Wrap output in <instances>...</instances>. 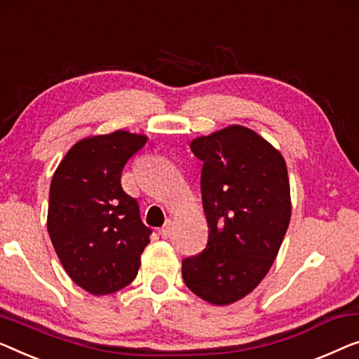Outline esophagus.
Wrapping results in <instances>:
<instances>
[{
    "mask_svg": "<svg viewBox=\"0 0 359 359\" xmlns=\"http://www.w3.org/2000/svg\"><path fill=\"white\" fill-rule=\"evenodd\" d=\"M171 231H173V222L167 220L165 222V225L162 226V230H160V235H162V238H170Z\"/></svg>",
    "mask_w": 359,
    "mask_h": 359,
    "instance_id": "34e87169",
    "label": "esophagus"
}]
</instances>
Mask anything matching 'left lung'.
Returning a JSON list of instances; mask_svg holds the SVG:
<instances>
[{"label": "left lung", "mask_w": 359, "mask_h": 359, "mask_svg": "<svg viewBox=\"0 0 359 359\" xmlns=\"http://www.w3.org/2000/svg\"><path fill=\"white\" fill-rule=\"evenodd\" d=\"M191 150L204 163L209 240L201 254L184 259L181 273L192 293L225 306L251 293L277 257L292 215L287 163L243 126L197 137Z\"/></svg>", "instance_id": "obj_1"}]
</instances>
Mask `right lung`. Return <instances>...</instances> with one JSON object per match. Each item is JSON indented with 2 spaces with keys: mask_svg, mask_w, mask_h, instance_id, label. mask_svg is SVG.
<instances>
[{
  "mask_svg": "<svg viewBox=\"0 0 359 359\" xmlns=\"http://www.w3.org/2000/svg\"><path fill=\"white\" fill-rule=\"evenodd\" d=\"M145 136L115 131L72 145L50 186L48 233L72 282L92 294L115 293L136 278L152 230L121 188L128 160Z\"/></svg>",
  "mask_w": 359,
  "mask_h": 359,
  "instance_id": "right-lung-1",
  "label": "right lung"
}]
</instances>
